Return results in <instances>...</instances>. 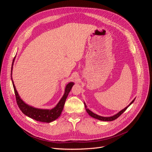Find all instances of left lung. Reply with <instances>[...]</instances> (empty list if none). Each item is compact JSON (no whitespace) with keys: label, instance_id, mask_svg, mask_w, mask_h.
<instances>
[{"label":"left lung","instance_id":"8db88e82","mask_svg":"<svg viewBox=\"0 0 152 152\" xmlns=\"http://www.w3.org/2000/svg\"><path fill=\"white\" fill-rule=\"evenodd\" d=\"M134 100H135V98H134V99H133V100L132 101V102L130 103V104H129L128 106H127V107H126L125 108L122 109V110H121L120 112H118V113H116L115 115H114L111 116V117H103V116L98 115L93 113V112L91 111L90 110H89L88 108H87L86 104L84 102V105H85V108H86V112H87V113H88L91 117H93V118H96V119H98V120L102 121H114V120H115V119L117 118L119 116L121 115L127 110V108L129 107V106H130L133 102H134Z\"/></svg>","mask_w":152,"mask_h":152}]
</instances>
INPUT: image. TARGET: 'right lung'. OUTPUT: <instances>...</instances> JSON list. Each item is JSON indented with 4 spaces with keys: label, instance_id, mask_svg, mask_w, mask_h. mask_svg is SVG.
Returning a JSON list of instances; mask_svg holds the SVG:
<instances>
[{
    "label": "right lung",
    "instance_id": "add662e5",
    "mask_svg": "<svg viewBox=\"0 0 152 152\" xmlns=\"http://www.w3.org/2000/svg\"><path fill=\"white\" fill-rule=\"evenodd\" d=\"M15 60V57L13 59L12 64L11 75L12 83L13 85L14 90H15L16 102L18 105V107L20 108L21 111L25 115L28 116L31 118H33L37 121L49 123L56 120V119H57L59 116L61 115V113L63 111V109L64 107V105H65V103L67 98V96L69 93H70V91H71L72 87H73V85H74V83L71 82H69V83L66 86L65 89V93H64L63 96H62L61 99L59 100V102L56 104V107H54L53 108L41 109V108H35L34 107H31V106L28 105V104L25 103L21 99L20 96H19V94H18V93L16 89L15 84H14V82L12 78V68H13V65H14Z\"/></svg>",
    "mask_w": 152,
    "mask_h": 152
}]
</instances>
